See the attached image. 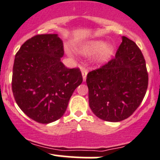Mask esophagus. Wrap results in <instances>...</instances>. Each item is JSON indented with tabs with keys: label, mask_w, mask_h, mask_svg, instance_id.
Returning <instances> with one entry per match:
<instances>
[{
	"label": "esophagus",
	"mask_w": 160,
	"mask_h": 160,
	"mask_svg": "<svg viewBox=\"0 0 160 160\" xmlns=\"http://www.w3.org/2000/svg\"><path fill=\"white\" fill-rule=\"evenodd\" d=\"M81 72H82V78H83V81H85L86 79V76H87V74H88V70L86 68L83 67H81Z\"/></svg>",
	"instance_id": "obj_1"
}]
</instances>
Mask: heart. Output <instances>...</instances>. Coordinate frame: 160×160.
<instances>
[{
	"instance_id": "b5f03b06",
	"label": "heart",
	"mask_w": 160,
	"mask_h": 160,
	"mask_svg": "<svg viewBox=\"0 0 160 160\" xmlns=\"http://www.w3.org/2000/svg\"><path fill=\"white\" fill-rule=\"evenodd\" d=\"M82 55H92L96 53L95 60L99 63L105 62L112 56L113 46L110 42L104 43L102 40H91L85 42L78 49Z\"/></svg>"
}]
</instances>
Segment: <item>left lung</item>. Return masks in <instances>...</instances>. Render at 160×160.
<instances>
[{
    "instance_id": "left-lung-1",
    "label": "left lung",
    "mask_w": 160,
    "mask_h": 160,
    "mask_svg": "<svg viewBox=\"0 0 160 160\" xmlns=\"http://www.w3.org/2000/svg\"><path fill=\"white\" fill-rule=\"evenodd\" d=\"M148 81L142 51L135 42L122 36L115 58L87 75L92 111L110 122L127 119L143 100Z\"/></svg>"
}]
</instances>
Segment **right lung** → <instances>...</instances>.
Listing matches in <instances>:
<instances>
[{"label":"right lung","instance_id":"right-lung-1","mask_svg":"<svg viewBox=\"0 0 160 160\" xmlns=\"http://www.w3.org/2000/svg\"><path fill=\"white\" fill-rule=\"evenodd\" d=\"M64 53L58 34H42L26 41L15 55L14 97L27 116L40 124L60 119L82 82L79 68H67L61 61Z\"/></svg>","mask_w":160,"mask_h":160}]
</instances>
